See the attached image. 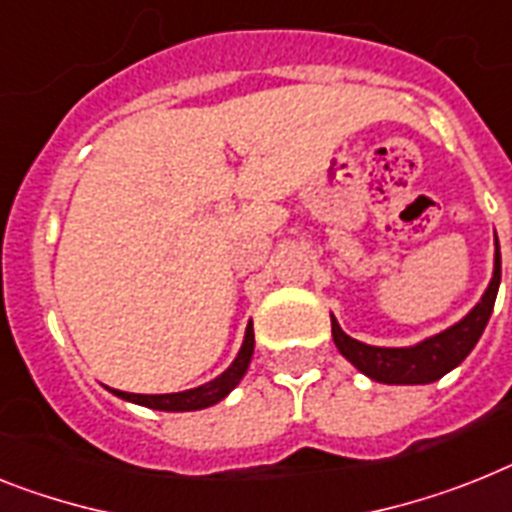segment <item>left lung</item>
Instances as JSON below:
<instances>
[{"mask_svg": "<svg viewBox=\"0 0 512 512\" xmlns=\"http://www.w3.org/2000/svg\"><path fill=\"white\" fill-rule=\"evenodd\" d=\"M495 247V270H492V281H489L487 291L476 302V307L466 317L455 322V325L445 328L442 333H435V336L424 338V341L414 343V346L388 349V346H369V343L346 336L336 317L330 315V328H333L336 349L362 375H367L369 380L375 382H385V385H429V382L440 380L442 375H448L450 369L458 367L471 354L476 343H479L484 328H487L489 315L495 309L497 289H500L502 276L497 236Z\"/></svg>", "mask_w": 512, "mask_h": 512, "instance_id": "8db88e82", "label": "left lung"}]
</instances>
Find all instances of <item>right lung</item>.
Instances as JSON below:
<instances>
[{"mask_svg":"<svg viewBox=\"0 0 512 512\" xmlns=\"http://www.w3.org/2000/svg\"><path fill=\"white\" fill-rule=\"evenodd\" d=\"M252 351H255V330H252V320L247 325V333H244L242 349L236 354L234 362L229 364V369H223L216 380L205 382L200 388L182 390V393H163V395H140V393H124V390L109 388L111 393L122 398V401L137 403V406H148V409L156 411H200L208 409L213 403L223 401L231 390L239 385V380L247 372L249 362H252Z\"/></svg>","mask_w":512,"mask_h":512,"instance_id":"right-lung-1","label":"right lung"}]
</instances>
